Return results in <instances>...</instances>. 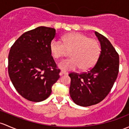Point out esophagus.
<instances>
[{"label":"esophagus","mask_w":129,"mask_h":129,"mask_svg":"<svg viewBox=\"0 0 129 129\" xmlns=\"http://www.w3.org/2000/svg\"><path fill=\"white\" fill-rule=\"evenodd\" d=\"M68 75V73L66 72H65V71H63V70H62V71H60V75Z\"/></svg>","instance_id":"esophagus-1"}]
</instances>
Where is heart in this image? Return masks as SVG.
Masks as SVG:
<instances>
[{"label":"heart","mask_w":129,"mask_h":129,"mask_svg":"<svg viewBox=\"0 0 129 129\" xmlns=\"http://www.w3.org/2000/svg\"><path fill=\"white\" fill-rule=\"evenodd\" d=\"M62 42L54 40L50 43L49 49L55 59L63 57L67 51H71L72 58L61 61L58 67L62 70H88L96 63L101 54V46L97 40L91 39L79 33H72L64 35Z\"/></svg>","instance_id":"1"}]
</instances>
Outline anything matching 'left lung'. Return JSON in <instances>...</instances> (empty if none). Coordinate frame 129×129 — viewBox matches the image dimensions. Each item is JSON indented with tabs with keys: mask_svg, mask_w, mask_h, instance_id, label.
Instances as JSON below:
<instances>
[{
	"mask_svg": "<svg viewBox=\"0 0 129 129\" xmlns=\"http://www.w3.org/2000/svg\"><path fill=\"white\" fill-rule=\"evenodd\" d=\"M101 44L95 66L87 72L70 73V95L76 104L87 107L99 103L109 94L119 73V57L109 40L94 32Z\"/></svg>",
	"mask_w": 129,
	"mask_h": 129,
	"instance_id": "obj_1",
	"label": "left lung"
}]
</instances>
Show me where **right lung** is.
I'll use <instances>...</instances> for the list:
<instances>
[{"label":"right lung","mask_w":129,"mask_h":129,"mask_svg":"<svg viewBox=\"0 0 129 129\" xmlns=\"http://www.w3.org/2000/svg\"><path fill=\"white\" fill-rule=\"evenodd\" d=\"M55 34L54 28L39 26L23 34L11 47L9 77L19 94L29 101L47 99L60 77L49 49Z\"/></svg>","instance_id":"right-lung-1"}]
</instances>
